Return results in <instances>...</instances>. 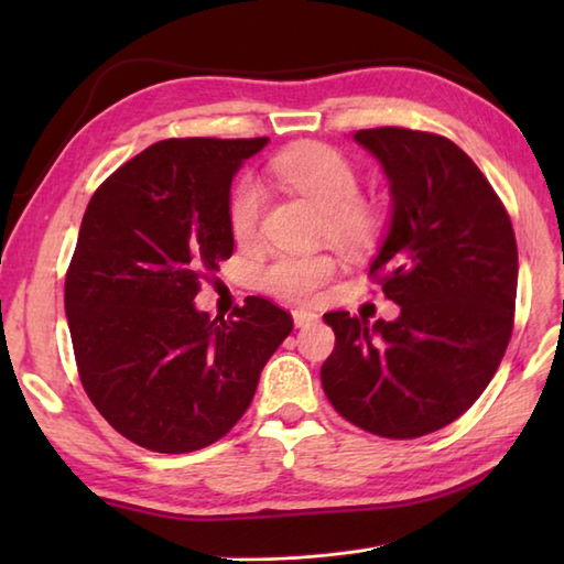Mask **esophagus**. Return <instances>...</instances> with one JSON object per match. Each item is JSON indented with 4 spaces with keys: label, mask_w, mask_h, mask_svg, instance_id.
Segmentation results:
<instances>
[{
    "label": "esophagus",
    "mask_w": 564,
    "mask_h": 564,
    "mask_svg": "<svg viewBox=\"0 0 564 564\" xmlns=\"http://www.w3.org/2000/svg\"><path fill=\"white\" fill-rule=\"evenodd\" d=\"M319 317L313 313V310H293V322H295V327H310V325H315Z\"/></svg>",
    "instance_id": "1"
}]
</instances>
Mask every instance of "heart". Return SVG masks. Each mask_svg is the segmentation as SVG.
Wrapping results in <instances>:
<instances>
[{"mask_svg":"<svg viewBox=\"0 0 564 564\" xmlns=\"http://www.w3.org/2000/svg\"><path fill=\"white\" fill-rule=\"evenodd\" d=\"M271 172L281 182L295 188L297 194L315 200L322 210H327V235L344 247H356L370 235L373 218L368 208L358 200V174L351 162L341 152L319 142H305L281 152L271 162ZM263 208V191L254 178H242L230 198V230L237 242H251L259 232ZM334 275V261L325 254L301 257L279 254L261 271V283L269 293L289 301H305L319 285H325Z\"/></svg>","mask_w":564,"mask_h":564,"instance_id":"1","label":"heart"}]
</instances>
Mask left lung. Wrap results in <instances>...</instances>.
Segmentation results:
<instances>
[{
	"instance_id": "obj_1",
	"label": "left lung",
	"mask_w": 564,
	"mask_h": 564,
	"mask_svg": "<svg viewBox=\"0 0 564 564\" xmlns=\"http://www.w3.org/2000/svg\"><path fill=\"white\" fill-rule=\"evenodd\" d=\"M380 162L390 223L370 261L392 322L327 313L337 346L322 388L351 424L416 438L458 419L505 356L517 305L519 251L509 215L455 142L406 128L358 130Z\"/></svg>"
}]
</instances>
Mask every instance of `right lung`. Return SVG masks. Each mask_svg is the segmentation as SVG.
<instances>
[{
  "label": "right lung",
  "instance_id": "1",
  "mask_svg": "<svg viewBox=\"0 0 564 564\" xmlns=\"http://www.w3.org/2000/svg\"><path fill=\"white\" fill-rule=\"evenodd\" d=\"M269 138L162 140L91 196L65 281L82 386L118 434L154 453L223 438L293 332L251 295L232 319L196 307L206 273L230 259V186Z\"/></svg>",
  "mask_w": 564,
  "mask_h": 564
}]
</instances>
